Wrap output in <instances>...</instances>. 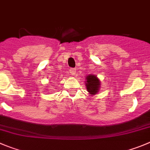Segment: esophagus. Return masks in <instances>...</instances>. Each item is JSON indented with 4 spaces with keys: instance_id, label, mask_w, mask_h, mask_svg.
Masks as SVG:
<instances>
[{
    "instance_id": "1",
    "label": "esophagus",
    "mask_w": 150,
    "mask_h": 150,
    "mask_svg": "<svg viewBox=\"0 0 150 150\" xmlns=\"http://www.w3.org/2000/svg\"><path fill=\"white\" fill-rule=\"evenodd\" d=\"M70 73L72 76H75V74H76V68H71L70 69Z\"/></svg>"
}]
</instances>
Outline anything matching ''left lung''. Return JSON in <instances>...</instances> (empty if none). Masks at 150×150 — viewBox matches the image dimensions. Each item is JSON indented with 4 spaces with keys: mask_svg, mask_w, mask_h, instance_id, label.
<instances>
[{
    "mask_svg": "<svg viewBox=\"0 0 150 150\" xmlns=\"http://www.w3.org/2000/svg\"><path fill=\"white\" fill-rule=\"evenodd\" d=\"M86 79V88L89 92V94H93V95L97 94L100 87V81L99 80L98 78L95 75L90 74V75H88Z\"/></svg>",
    "mask_w": 150,
    "mask_h": 150,
    "instance_id": "1",
    "label": "left lung"
}]
</instances>
